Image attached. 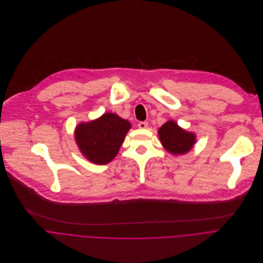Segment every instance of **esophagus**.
<instances>
[{
	"instance_id": "esophagus-1",
	"label": "esophagus",
	"mask_w": 263,
	"mask_h": 263,
	"mask_svg": "<svg viewBox=\"0 0 263 263\" xmlns=\"http://www.w3.org/2000/svg\"><path fill=\"white\" fill-rule=\"evenodd\" d=\"M138 126H139V128H141V129H145V128L148 127V122H140V123L138 124Z\"/></svg>"
}]
</instances>
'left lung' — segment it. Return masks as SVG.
Instances as JSON below:
<instances>
[{
	"mask_svg": "<svg viewBox=\"0 0 263 263\" xmlns=\"http://www.w3.org/2000/svg\"><path fill=\"white\" fill-rule=\"evenodd\" d=\"M159 138L163 147L173 155L187 153L196 143L195 133L180 127L174 120H169L159 128Z\"/></svg>",
	"mask_w": 263,
	"mask_h": 263,
	"instance_id": "8db88e82",
	"label": "left lung"
}]
</instances>
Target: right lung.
Instances as JSON below:
<instances>
[{"instance_id":"add662e5","label":"right lung","mask_w":263,"mask_h":263,"mask_svg":"<svg viewBox=\"0 0 263 263\" xmlns=\"http://www.w3.org/2000/svg\"><path fill=\"white\" fill-rule=\"evenodd\" d=\"M130 127L129 121L117 114L104 113L94 120L80 122L74 129V139L89 162L107 165L115 159Z\"/></svg>"}]
</instances>
